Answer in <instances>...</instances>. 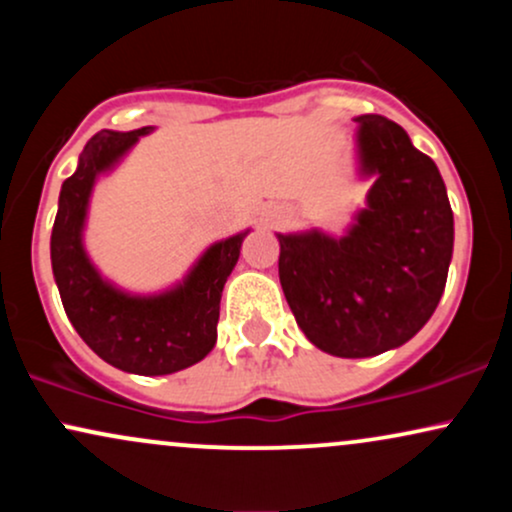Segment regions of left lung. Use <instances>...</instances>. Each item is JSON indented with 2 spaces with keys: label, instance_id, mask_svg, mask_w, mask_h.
<instances>
[{
  "label": "left lung",
  "instance_id": "left-lung-1",
  "mask_svg": "<svg viewBox=\"0 0 512 512\" xmlns=\"http://www.w3.org/2000/svg\"><path fill=\"white\" fill-rule=\"evenodd\" d=\"M368 207L344 238L279 236V279L298 327L317 349L378 356L409 342L443 296L452 209L436 163L397 122L356 117Z\"/></svg>",
  "mask_w": 512,
  "mask_h": 512
}]
</instances>
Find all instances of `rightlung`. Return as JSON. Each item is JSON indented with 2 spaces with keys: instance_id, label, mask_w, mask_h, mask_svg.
<instances>
[{
  "instance_id": "right-lung-1",
  "label": "right lung",
  "mask_w": 512,
  "mask_h": 512,
  "mask_svg": "<svg viewBox=\"0 0 512 512\" xmlns=\"http://www.w3.org/2000/svg\"><path fill=\"white\" fill-rule=\"evenodd\" d=\"M149 129H103L88 139L79 168L62 185L50 257L64 313L79 337L110 366L137 375H168L214 349L221 291L236 267L245 233L211 245L185 284L161 296H127L105 284L81 245L88 195L98 173L117 163Z\"/></svg>"
}]
</instances>
